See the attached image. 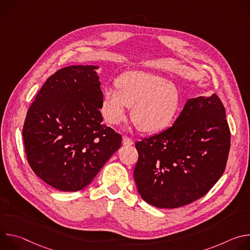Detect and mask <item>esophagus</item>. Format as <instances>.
I'll return each mask as SVG.
<instances>
[{"mask_svg":"<svg viewBox=\"0 0 250 250\" xmlns=\"http://www.w3.org/2000/svg\"><path fill=\"white\" fill-rule=\"evenodd\" d=\"M123 144H124V146H132L133 141L131 138L125 135V136H123Z\"/></svg>","mask_w":250,"mask_h":250,"instance_id":"34e87169","label":"esophagus"}]
</instances>
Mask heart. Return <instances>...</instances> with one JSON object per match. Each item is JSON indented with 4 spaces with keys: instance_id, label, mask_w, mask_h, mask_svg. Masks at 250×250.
Here are the masks:
<instances>
[{
    "instance_id": "obj_1",
    "label": "heart",
    "mask_w": 250,
    "mask_h": 250,
    "mask_svg": "<svg viewBox=\"0 0 250 250\" xmlns=\"http://www.w3.org/2000/svg\"><path fill=\"white\" fill-rule=\"evenodd\" d=\"M116 85L117 89H104L101 105L103 118L110 125L124 122L131 108L130 119L137 128L154 133L167 127L179 109V91L162 76L130 71L122 74Z\"/></svg>"
}]
</instances>
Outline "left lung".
<instances>
[{
	"label": "left lung",
	"instance_id": "8db88e82",
	"mask_svg": "<svg viewBox=\"0 0 250 250\" xmlns=\"http://www.w3.org/2000/svg\"><path fill=\"white\" fill-rule=\"evenodd\" d=\"M137 191L156 208H179L205 196L225 172L230 130L221 99L188 100L172 126L135 142Z\"/></svg>",
	"mask_w": 250,
	"mask_h": 250
}]
</instances>
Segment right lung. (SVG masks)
Wrapping results in <instances>:
<instances>
[{"label": "right lung", "instance_id": "1", "mask_svg": "<svg viewBox=\"0 0 250 250\" xmlns=\"http://www.w3.org/2000/svg\"><path fill=\"white\" fill-rule=\"evenodd\" d=\"M97 68L72 65L56 71L25 117L27 162L42 180L60 191L76 192L89 185L122 145V135L102 125Z\"/></svg>", "mask_w": 250, "mask_h": 250}]
</instances>
